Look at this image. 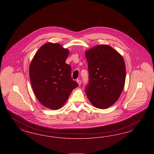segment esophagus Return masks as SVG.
<instances>
[{"label": "esophagus", "mask_w": 154, "mask_h": 154, "mask_svg": "<svg viewBox=\"0 0 154 154\" xmlns=\"http://www.w3.org/2000/svg\"><path fill=\"white\" fill-rule=\"evenodd\" d=\"M77 83L79 84V85H81V79H77Z\"/></svg>", "instance_id": "34e87169"}]
</instances>
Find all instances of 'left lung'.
<instances>
[{"instance_id":"8db88e82","label":"left lung","mask_w":154,"mask_h":154,"mask_svg":"<svg viewBox=\"0 0 154 154\" xmlns=\"http://www.w3.org/2000/svg\"><path fill=\"white\" fill-rule=\"evenodd\" d=\"M89 83L85 91L95 107L106 109L120 97L124 88L126 69L121 55L106 45L86 51Z\"/></svg>"}]
</instances>
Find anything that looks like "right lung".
I'll use <instances>...</instances> for the list:
<instances>
[{"mask_svg":"<svg viewBox=\"0 0 154 154\" xmlns=\"http://www.w3.org/2000/svg\"><path fill=\"white\" fill-rule=\"evenodd\" d=\"M68 50L58 43L39 48L29 68V76L38 101L51 109L60 108L79 85L72 79L71 66L65 63Z\"/></svg>","mask_w":154,"mask_h":154,"instance_id":"1","label":"right lung"}]
</instances>
